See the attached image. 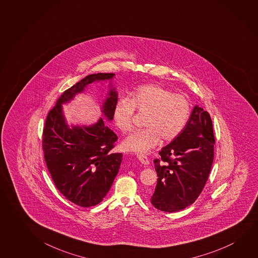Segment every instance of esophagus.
<instances>
[{"mask_svg":"<svg viewBox=\"0 0 258 258\" xmlns=\"http://www.w3.org/2000/svg\"><path fill=\"white\" fill-rule=\"evenodd\" d=\"M137 157L139 160V162L142 163V164H145V165H147V164H149V160L147 158L146 155H137Z\"/></svg>","mask_w":258,"mask_h":258,"instance_id":"34e87169","label":"esophagus"}]
</instances>
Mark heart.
I'll return each instance as SVG.
<instances>
[{"label": "heart", "mask_w": 258, "mask_h": 258, "mask_svg": "<svg viewBox=\"0 0 258 258\" xmlns=\"http://www.w3.org/2000/svg\"><path fill=\"white\" fill-rule=\"evenodd\" d=\"M190 107L185 95L157 85H147L138 88L130 99L118 100L112 110V119L119 131L127 133L133 127L135 110L147 114L143 123L146 128L133 132L122 142L125 150L145 154L160 139L170 142L181 133L189 118Z\"/></svg>", "instance_id": "heart-1"}]
</instances>
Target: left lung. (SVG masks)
I'll return each instance as SVG.
<instances>
[{
	"label": "left lung",
	"mask_w": 258,
	"mask_h": 258,
	"mask_svg": "<svg viewBox=\"0 0 258 258\" xmlns=\"http://www.w3.org/2000/svg\"><path fill=\"white\" fill-rule=\"evenodd\" d=\"M214 142L210 115L196 105L181 133L154 161L158 178L151 203L155 208L173 213L197 200L210 174Z\"/></svg>",
	"instance_id": "left-lung-1"
}]
</instances>
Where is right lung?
<instances>
[{
  "mask_svg": "<svg viewBox=\"0 0 258 258\" xmlns=\"http://www.w3.org/2000/svg\"><path fill=\"white\" fill-rule=\"evenodd\" d=\"M113 73H97L84 78L63 92L49 111L43 131V151L48 171L58 190L71 202L81 207L103 201L119 172L122 154L111 153L118 137L103 118L90 126L69 127L62 104L70 102L93 82L111 80ZM118 93L109 84L102 106L103 116L112 120Z\"/></svg>",
  "mask_w": 258,
  "mask_h": 258,
  "instance_id": "add662e5",
  "label": "right lung"
}]
</instances>
